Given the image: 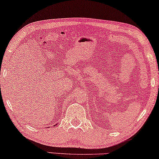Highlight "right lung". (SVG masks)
<instances>
[{"mask_svg": "<svg viewBox=\"0 0 159 159\" xmlns=\"http://www.w3.org/2000/svg\"><path fill=\"white\" fill-rule=\"evenodd\" d=\"M54 126H56V125H54Z\"/></svg>", "mask_w": 159, "mask_h": 159, "instance_id": "right-lung-1", "label": "right lung"}]
</instances>
